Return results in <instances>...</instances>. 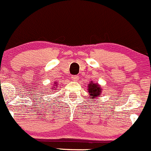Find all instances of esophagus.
<instances>
[{"label": "esophagus", "mask_w": 151, "mask_h": 151, "mask_svg": "<svg viewBox=\"0 0 151 151\" xmlns=\"http://www.w3.org/2000/svg\"><path fill=\"white\" fill-rule=\"evenodd\" d=\"M78 76H73L72 78H71V79H72L73 81H76L78 80Z\"/></svg>", "instance_id": "1"}]
</instances>
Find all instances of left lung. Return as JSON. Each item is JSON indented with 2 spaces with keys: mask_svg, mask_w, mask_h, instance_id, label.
<instances>
[{
  "mask_svg": "<svg viewBox=\"0 0 151 151\" xmlns=\"http://www.w3.org/2000/svg\"><path fill=\"white\" fill-rule=\"evenodd\" d=\"M87 86L88 93L90 95L91 98H92V100H96L95 98H96L97 97L99 96L100 95H101L102 88H101V86H100V85L98 84V83H95L92 81H91Z\"/></svg>",
  "mask_w": 151,
  "mask_h": 151,
  "instance_id": "8db88e82",
  "label": "left lung"
}]
</instances>
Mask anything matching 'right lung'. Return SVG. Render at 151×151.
Wrapping results in <instances>:
<instances>
[{
	"mask_svg": "<svg viewBox=\"0 0 151 151\" xmlns=\"http://www.w3.org/2000/svg\"><path fill=\"white\" fill-rule=\"evenodd\" d=\"M54 86H53V89H56V88H57V85H58V83H56V82H55L54 83Z\"/></svg>",
	"mask_w": 151,
	"mask_h": 151,
	"instance_id": "right-lung-1",
	"label": "right lung"
}]
</instances>
